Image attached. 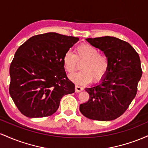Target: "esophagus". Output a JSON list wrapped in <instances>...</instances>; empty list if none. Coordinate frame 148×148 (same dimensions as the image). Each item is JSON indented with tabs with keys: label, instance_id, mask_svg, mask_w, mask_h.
<instances>
[{
	"label": "esophagus",
	"instance_id": "34e87169",
	"mask_svg": "<svg viewBox=\"0 0 148 148\" xmlns=\"http://www.w3.org/2000/svg\"><path fill=\"white\" fill-rule=\"evenodd\" d=\"M83 90H84V88L81 87V86H78V85H76L75 91L76 92H79L82 91Z\"/></svg>",
	"mask_w": 148,
	"mask_h": 148
}]
</instances>
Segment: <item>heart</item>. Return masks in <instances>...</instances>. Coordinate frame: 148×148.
<instances>
[{"label": "heart", "instance_id": "b5f03b06", "mask_svg": "<svg viewBox=\"0 0 148 148\" xmlns=\"http://www.w3.org/2000/svg\"><path fill=\"white\" fill-rule=\"evenodd\" d=\"M81 63V71L69 74V78L75 84L85 85L93 79L99 81L106 74L109 66V58L104 53L93 46L84 44L78 46L75 53L67 51L62 58L64 68L67 72H72Z\"/></svg>", "mask_w": 148, "mask_h": 148}]
</instances>
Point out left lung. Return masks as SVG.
I'll return each instance as SVG.
<instances>
[{
	"mask_svg": "<svg viewBox=\"0 0 148 148\" xmlns=\"http://www.w3.org/2000/svg\"><path fill=\"white\" fill-rule=\"evenodd\" d=\"M86 41L109 58L106 74L98 84L86 88L90 98L80 104L86 118L111 121L125 113L134 99L142 76L138 53L128 42L114 37L88 38Z\"/></svg>",
	"mask_w": 148,
	"mask_h": 148,
	"instance_id": "8db88e82",
	"label": "left lung"
}]
</instances>
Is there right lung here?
<instances>
[{"label": "right lung", "instance_id": "right-lung-1", "mask_svg": "<svg viewBox=\"0 0 148 148\" xmlns=\"http://www.w3.org/2000/svg\"><path fill=\"white\" fill-rule=\"evenodd\" d=\"M78 37L47 33L18 47L10 67V95L20 112L30 118L50 116L64 95L75 91L62 63Z\"/></svg>", "mask_w": 148, "mask_h": 148}]
</instances>
